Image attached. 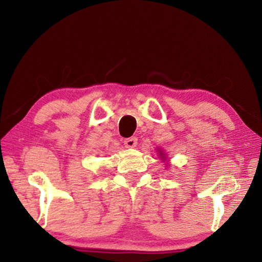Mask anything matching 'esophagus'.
<instances>
[{
	"label": "esophagus",
	"mask_w": 262,
	"mask_h": 262,
	"mask_svg": "<svg viewBox=\"0 0 262 262\" xmlns=\"http://www.w3.org/2000/svg\"><path fill=\"white\" fill-rule=\"evenodd\" d=\"M123 144L126 145L127 148H134L137 144V137H129V139H126L123 141Z\"/></svg>",
	"instance_id": "1"
}]
</instances>
